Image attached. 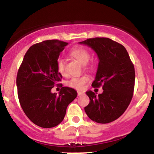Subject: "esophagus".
Here are the masks:
<instances>
[{"label": "esophagus", "instance_id": "obj_1", "mask_svg": "<svg viewBox=\"0 0 154 154\" xmlns=\"http://www.w3.org/2000/svg\"><path fill=\"white\" fill-rule=\"evenodd\" d=\"M83 94H84V93H83V92H81V91L77 92V95H78V96H81V95H82Z\"/></svg>", "mask_w": 154, "mask_h": 154}]
</instances>
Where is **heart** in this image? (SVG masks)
Segmentation results:
<instances>
[{
  "label": "heart",
  "instance_id": "b5f03b06",
  "mask_svg": "<svg viewBox=\"0 0 154 154\" xmlns=\"http://www.w3.org/2000/svg\"><path fill=\"white\" fill-rule=\"evenodd\" d=\"M69 55L77 59V61L82 63V64H85L88 63L90 59V53L87 49L83 47H75L71 49L69 51ZM88 69H94V63H91L88 66ZM57 71L60 75H66L65 70V63L63 59H59L57 61ZM88 81V77L87 76H81V77H72L69 81H67L66 85L69 87L75 88L76 90H83L86 83Z\"/></svg>",
  "mask_w": 154,
  "mask_h": 154
}]
</instances>
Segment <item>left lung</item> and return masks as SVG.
<instances>
[{
  "label": "left lung",
  "instance_id": "left-lung-1",
  "mask_svg": "<svg viewBox=\"0 0 154 154\" xmlns=\"http://www.w3.org/2000/svg\"><path fill=\"white\" fill-rule=\"evenodd\" d=\"M93 48L99 59L93 88L102 86L97 96L87 91L90 103L85 107L88 117L98 123L111 122L128 109L133 95L135 73L126 48L107 38H89L80 42Z\"/></svg>",
  "mask_w": 154,
  "mask_h": 154
}]
</instances>
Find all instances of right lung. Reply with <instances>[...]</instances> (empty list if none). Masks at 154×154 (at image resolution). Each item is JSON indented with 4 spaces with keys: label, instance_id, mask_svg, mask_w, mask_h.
Segmentation results:
<instances>
[{
    "label": "right lung",
    "instance_id": "1",
    "mask_svg": "<svg viewBox=\"0 0 154 154\" xmlns=\"http://www.w3.org/2000/svg\"><path fill=\"white\" fill-rule=\"evenodd\" d=\"M68 43L59 40L34 44L24 55L17 76L19 103L35 125L43 128L57 126L63 121L66 108L77 97L73 88L62 87L59 95L51 93L59 85L62 75L57 61Z\"/></svg>",
    "mask_w": 154,
    "mask_h": 154
}]
</instances>
